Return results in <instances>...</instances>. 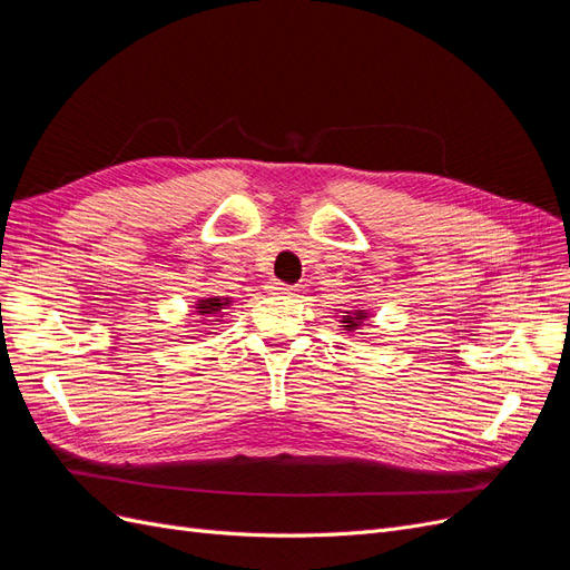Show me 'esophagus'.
<instances>
[{
    "label": "esophagus",
    "mask_w": 570,
    "mask_h": 570,
    "mask_svg": "<svg viewBox=\"0 0 570 570\" xmlns=\"http://www.w3.org/2000/svg\"><path fill=\"white\" fill-rule=\"evenodd\" d=\"M269 288H272L274 293H293V291H296V286L284 284V282H277V279H274V282L269 284Z\"/></svg>",
    "instance_id": "obj_1"
}]
</instances>
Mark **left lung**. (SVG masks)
Here are the masks:
<instances>
[{"instance_id": "1", "label": "left lung", "mask_w": 570, "mask_h": 570, "mask_svg": "<svg viewBox=\"0 0 570 570\" xmlns=\"http://www.w3.org/2000/svg\"><path fill=\"white\" fill-rule=\"evenodd\" d=\"M370 317V312L366 309H357V312H347V315H343V320H341V324L345 326V332H355V328Z\"/></svg>"}]
</instances>
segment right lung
Here are the masks:
<instances>
[{
    "mask_svg": "<svg viewBox=\"0 0 570 570\" xmlns=\"http://www.w3.org/2000/svg\"><path fill=\"white\" fill-rule=\"evenodd\" d=\"M198 307V315H206V317H223L225 315V309H227V305H229V298H219V296H215V298H206V301H198L196 303ZM210 322H219V320H210Z\"/></svg>",
    "mask_w": 570,
    "mask_h": 570,
    "instance_id": "1",
    "label": "right lung"
}]
</instances>
